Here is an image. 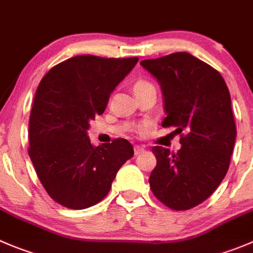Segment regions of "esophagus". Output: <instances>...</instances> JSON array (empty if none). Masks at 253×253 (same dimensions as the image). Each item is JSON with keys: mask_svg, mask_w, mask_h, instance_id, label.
Listing matches in <instances>:
<instances>
[{"mask_svg": "<svg viewBox=\"0 0 253 253\" xmlns=\"http://www.w3.org/2000/svg\"><path fill=\"white\" fill-rule=\"evenodd\" d=\"M134 156H138V154H141L142 152L144 151V148L143 147H141V146H134Z\"/></svg>", "mask_w": 253, "mask_h": 253, "instance_id": "34e87169", "label": "esophagus"}]
</instances>
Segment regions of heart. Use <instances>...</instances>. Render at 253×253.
I'll return each mask as SVG.
<instances>
[{"instance_id":"1","label":"heart","mask_w":253,"mask_h":253,"mask_svg":"<svg viewBox=\"0 0 253 253\" xmlns=\"http://www.w3.org/2000/svg\"><path fill=\"white\" fill-rule=\"evenodd\" d=\"M144 85H151V84H149L148 82H144V80H141V82H138L136 85H134V87H136V86H144Z\"/></svg>"}]
</instances>
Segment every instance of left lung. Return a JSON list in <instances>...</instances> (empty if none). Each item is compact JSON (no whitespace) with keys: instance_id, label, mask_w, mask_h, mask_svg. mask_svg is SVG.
<instances>
[{"instance_id":"1","label":"left lung","mask_w":253,"mask_h":253,"mask_svg":"<svg viewBox=\"0 0 253 253\" xmlns=\"http://www.w3.org/2000/svg\"><path fill=\"white\" fill-rule=\"evenodd\" d=\"M141 65L161 84L167 114L162 126L174 127L181 144L176 153L152 148L157 166L151 190L170 209H192L216 190L229 169L236 139L229 89L217 70L186 51Z\"/></svg>"}]
</instances>
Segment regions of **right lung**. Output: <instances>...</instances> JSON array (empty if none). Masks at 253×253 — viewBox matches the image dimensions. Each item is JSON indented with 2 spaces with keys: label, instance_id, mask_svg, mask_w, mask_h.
<instances>
[{
  "label": "right lung",
  "instance_id": "1",
  "mask_svg": "<svg viewBox=\"0 0 253 253\" xmlns=\"http://www.w3.org/2000/svg\"><path fill=\"white\" fill-rule=\"evenodd\" d=\"M137 61V56L77 55L51 68L39 83L29 116L28 154L58 204L79 210L100 203L133 156L127 139L95 147L86 131Z\"/></svg>",
  "mask_w": 253,
  "mask_h": 253
}]
</instances>
